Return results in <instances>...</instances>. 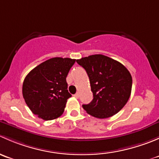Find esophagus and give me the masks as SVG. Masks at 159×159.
Masks as SVG:
<instances>
[{
	"label": "esophagus",
	"instance_id": "obj_1",
	"mask_svg": "<svg viewBox=\"0 0 159 159\" xmlns=\"http://www.w3.org/2000/svg\"><path fill=\"white\" fill-rule=\"evenodd\" d=\"M74 96H75L76 98H79V93H76V94H75Z\"/></svg>",
	"mask_w": 159,
	"mask_h": 159
}]
</instances>
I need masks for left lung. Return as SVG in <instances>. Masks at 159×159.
Wrapping results in <instances>:
<instances>
[{"label": "left lung", "instance_id": "obj_1", "mask_svg": "<svg viewBox=\"0 0 159 159\" xmlns=\"http://www.w3.org/2000/svg\"><path fill=\"white\" fill-rule=\"evenodd\" d=\"M87 72L93 100L82 107L98 118H107L118 113L129 101L132 78L120 62L102 54H94L76 60Z\"/></svg>", "mask_w": 159, "mask_h": 159}]
</instances>
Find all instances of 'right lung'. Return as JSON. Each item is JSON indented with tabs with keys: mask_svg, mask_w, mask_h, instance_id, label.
Returning <instances> with one entry per match:
<instances>
[{
	"mask_svg": "<svg viewBox=\"0 0 159 159\" xmlns=\"http://www.w3.org/2000/svg\"><path fill=\"white\" fill-rule=\"evenodd\" d=\"M75 61L53 57L35 67L25 77L22 94L34 115L49 121L63 114L67 100L71 97L66 78Z\"/></svg>",
	"mask_w": 159,
	"mask_h": 159,
	"instance_id": "add662e5",
	"label": "right lung"
}]
</instances>
